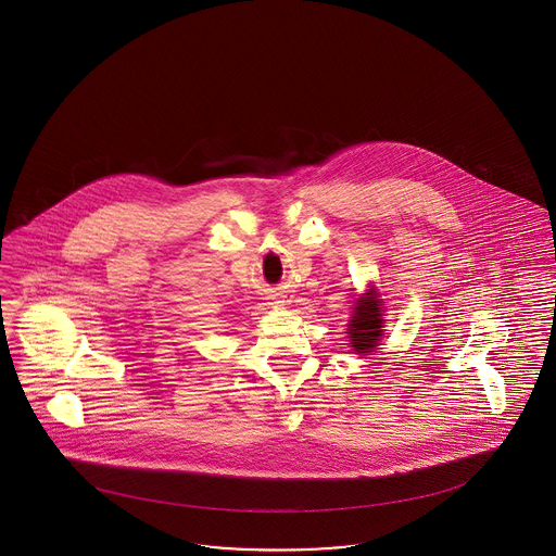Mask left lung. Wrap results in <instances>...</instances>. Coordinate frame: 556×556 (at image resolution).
I'll return each instance as SVG.
<instances>
[{
    "instance_id": "1",
    "label": "left lung",
    "mask_w": 556,
    "mask_h": 556,
    "mask_svg": "<svg viewBox=\"0 0 556 556\" xmlns=\"http://www.w3.org/2000/svg\"><path fill=\"white\" fill-rule=\"evenodd\" d=\"M381 325H383L381 302H379V295L370 290L363 300H356L354 315L348 325V333L356 354L375 350V345L379 344V338L383 336Z\"/></svg>"
}]
</instances>
